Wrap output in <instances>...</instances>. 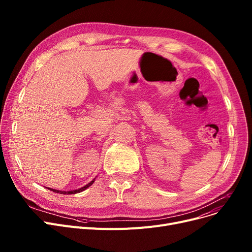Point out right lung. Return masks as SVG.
I'll use <instances>...</instances> for the list:
<instances>
[{"mask_svg":"<svg viewBox=\"0 0 252 252\" xmlns=\"http://www.w3.org/2000/svg\"><path fill=\"white\" fill-rule=\"evenodd\" d=\"M95 182V179L93 180V181H91L89 184H87L86 186H84V187H82V188H79V189H76V190H71V191H59V190H55V189H52V188H48L49 190H51V191H53V192H55V193H60V194H66V195H68V194H76V193H79V192H82V191H84V190H86V189H88L91 185H93V183Z\"/></svg>","mask_w":252,"mask_h":252,"instance_id":"1","label":"right lung"}]
</instances>
